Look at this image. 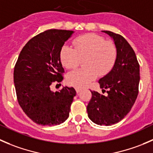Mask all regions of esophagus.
Wrapping results in <instances>:
<instances>
[{
	"mask_svg": "<svg viewBox=\"0 0 153 153\" xmlns=\"http://www.w3.org/2000/svg\"><path fill=\"white\" fill-rule=\"evenodd\" d=\"M81 91H82V88H76V91L77 92V93H79Z\"/></svg>",
	"mask_w": 153,
	"mask_h": 153,
	"instance_id": "1",
	"label": "esophagus"
}]
</instances>
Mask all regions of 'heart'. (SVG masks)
I'll list each match as a JSON object with an SVG mask.
<instances>
[{"label":"heart","mask_w":153,"mask_h":153,"mask_svg":"<svg viewBox=\"0 0 153 153\" xmlns=\"http://www.w3.org/2000/svg\"><path fill=\"white\" fill-rule=\"evenodd\" d=\"M74 48L64 45L60 50L59 58L66 68L71 69L83 61L85 68L76 69L68 74V84L77 88L88 85L99 76L107 74L112 69L116 59L117 49L111 42L105 41L97 34H86L77 37L73 42Z\"/></svg>","instance_id":"heart-1"}]
</instances>
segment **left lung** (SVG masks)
<instances>
[{
    "label": "left lung",
    "mask_w": 153,
    "mask_h": 153,
    "mask_svg": "<svg viewBox=\"0 0 153 153\" xmlns=\"http://www.w3.org/2000/svg\"><path fill=\"white\" fill-rule=\"evenodd\" d=\"M114 41L117 59L112 69L98 81L104 96L91 91V99L87 105L88 116L97 125L111 126L118 123L130 111L137 94L140 66L135 53L127 41L119 34L103 30Z\"/></svg>",
    "instance_id": "obj_1"
}]
</instances>
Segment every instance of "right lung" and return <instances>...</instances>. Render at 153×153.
<instances>
[{
	"label": "right lung",
	"instance_id": "right-lung-1",
	"mask_svg": "<svg viewBox=\"0 0 153 153\" xmlns=\"http://www.w3.org/2000/svg\"><path fill=\"white\" fill-rule=\"evenodd\" d=\"M74 31L48 30L30 39L21 51L14 68L19 103L33 122L43 126L64 123L76 96L73 87L51 91L54 82L62 81L60 50Z\"/></svg>",
	"mask_w": 153,
	"mask_h": 153
}]
</instances>
